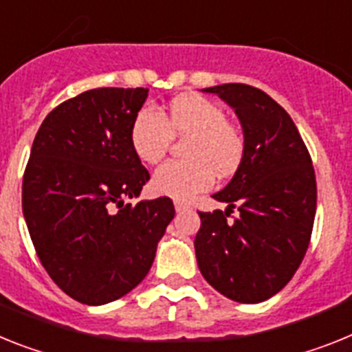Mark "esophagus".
Instances as JSON below:
<instances>
[{"mask_svg":"<svg viewBox=\"0 0 352 352\" xmlns=\"http://www.w3.org/2000/svg\"><path fill=\"white\" fill-rule=\"evenodd\" d=\"M174 208H176L178 213H182L185 212V210H188V205L187 203H183V201H174Z\"/></svg>","mask_w":352,"mask_h":352,"instance_id":"34e87169","label":"esophagus"}]
</instances>
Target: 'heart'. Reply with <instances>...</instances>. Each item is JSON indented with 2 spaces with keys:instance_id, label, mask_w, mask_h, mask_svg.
Segmentation results:
<instances>
[{
  "instance_id": "b5f03b06",
  "label": "heart",
  "mask_w": 352,
  "mask_h": 352,
  "mask_svg": "<svg viewBox=\"0 0 352 352\" xmlns=\"http://www.w3.org/2000/svg\"><path fill=\"white\" fill-rule=\"evenodd\" d=\"M173 135H190L185 158L162 164L151 179L153 190L173 199H188L210 187L213 173H235L244 156V137L219 104L201 96L174 99L160 113L142 108L133 119L130 142L135 155L156 164L169 149Z\"/></svg>"
}]
</instances>
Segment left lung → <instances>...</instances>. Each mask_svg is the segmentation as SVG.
<instances>
[{"label": "left lung", "instance_id": "8db88e82", "mask_svg": "<svg viewBox=\"0 0 352 352\" xmlns=\"http://www.w3.org/2000/svg\"><path fill=\"white\" fill-rule=\"evenodd\" d=\"M203 90L235 110L244 156L212 196L228 208L199 212L197 265L222 296L254 305L278 294L305 258L317 210L314 165L292 117L263 90L244 83ZM233 208L239 215L228 221Z\"/></svg>", "mask_w": 352, "mask_h": 352}]
</instances>
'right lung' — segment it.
I'll return each instance as SVG.
<instances>
[{
	"label": "right lung",
	"mask_w": 352,
	"mask_h": 352,
	"mask_svg": "<svg viewBox=\"0 0 352 352\" xmlns=\"http://www.w3.org/2000/svg\"><path fill=\"white\" fill-rule=\"evenodd\" d=\"M147 89L87 90L51 110L33 140L23 213L41 263L89 306L133 290L174 219L169 197L140 201L149 179L130 142Z\"/></svg>",
	"instance_id": "add662e5"
}]
</instances>
